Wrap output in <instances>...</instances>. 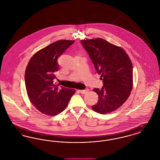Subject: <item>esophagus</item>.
Here are the masks:
<instances>
[{
	"mask_svg": "<svg viewBox=\"0 0 160 160\" xmlns=\"http://www.w3.org/2000/svg\"><path fill=\"white\" fill-rule=\"evenodd\" d=\"M78 91L80 92V93H82V94H86L89 91V90L88 89H84V90H79Z\"/></svg>",
	"mask_w": 160,
	"mask_h": 160,
	"instance_id": "esophagus-1",
	"label": "esophagus"
}]
</instances>
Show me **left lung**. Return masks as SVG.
<instances>
[{"mask_svg": "<svg viewBox=\"0 0 160 160\" xmlns=\"http://www.w3.org/2000/svg\"><path fill=\"white\" fill-rule=\"evenodd\" d=\"M103 86L93 91L98 95V102L92 109L100 114L110 113L128 98L132 89V65L122 48L101 38L82 40Z\"/></svg>", "mask_w": 160, "mask_h": 160, "instance_id": "obj_1", "label": "left lung"}]
</instances>
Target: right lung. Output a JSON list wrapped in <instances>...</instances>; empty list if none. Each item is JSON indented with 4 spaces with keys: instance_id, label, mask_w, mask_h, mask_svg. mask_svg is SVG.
I'll use <instances>...</instances> for the list:
<instances>
[{
    "instance_id": "1",
    "label": "right lung",
    "mask_w": 160,
    "mask_h": 160,
    "mask_svg": "<svg viewBox=\"0 0 160 160\" xmlns=\"http://www.w3.org/2000/svg\"><path fill=\"white\" fill-rule=\"evenodd\" d=\"M74 41L60 40L35 54L26 69L24 80L28 97L39 112L55 116L67 107L76 91L54 84L59 70L58 59Z\"/></svg>"
}]
</instances>
